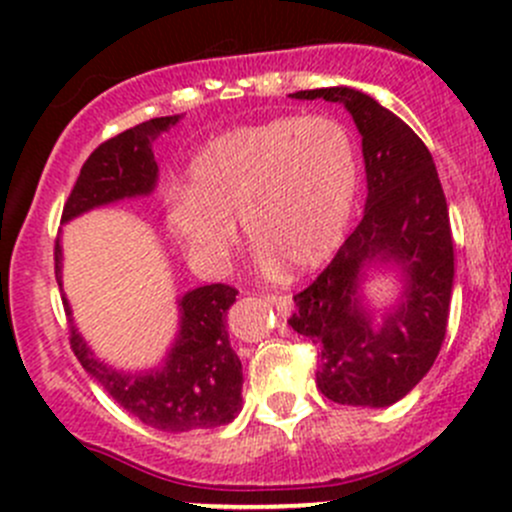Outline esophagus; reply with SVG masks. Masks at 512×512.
Masks as SVG:
<instances>
[{"instance_id":"esophagus-1","label":"esophagus","mask_w":512,"mask_h":512,"mask_svg":"<svg viewBox=\"0 0 512 512\" xmlns=\"http://www.w3.org/2000/svg\"><path fill=\"white\" fill-rule=\"evenodd\" d=\"M265 299H267V302L272 304V307L277 309V312H280V314H285V317H287L289 312H292V297H289V294H280V292H267V294H265Z\"/></svg>"}]
</instances>
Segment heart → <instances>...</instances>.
I'll list each match as a JSON object with an SVG mask.
<instances>
[{
  "label": "heart",
  "mask_w": 512,
  "mask_h": 512,
  "mask_svg": "<svg viewBox=\"0 0 512 512\" xmlns=\"http://www.w3.org/2000/svg\"><path fill=\"white\" fill-rule=\"evenodd\" d=\"M359 188L356 148L327 116L232 128L193 158L165 195V223L198 265H223L242 230L262 267H317L342 245Z\"/></svg>",
  "instance_id": "obj_1"
}]
</instances>
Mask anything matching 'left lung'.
<instances>
[{"label":"left lung","mask_w":512,"mask_h":512,"mask_svg":"<svg viewBox=\"0 0 512 512\" xmlns=\"http://www.w3.org/2000/svg\"><path fill=\"white\" fill-rule=\"evenodd\" d=\"M292 98L344 103L361 133L364 218L327 270L294 294L289 327L319 349L317 389L334 404L391 406L428 374L446 339L453 292V237L446 195L426 143L396 113L347 86ZM402 272V302L381 328L360 304L365 270Z\"/></svg>","instance_id":"obj_1"}]
</instances>
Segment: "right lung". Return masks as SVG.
Masks as SVG:
<instances>
[{"label":"right lung","mask_w":512,"mask_h":512,"mask_svg":"<svg viewBox=\"0 0 512 512\" xmlns=\"http://www.w3.org/2000/svg\"><path fill=\"white\" fill-rule=\"evenodd\" d=\"M178 121L180 116L151 118L101 143L81 165L61 223L116 200L151 195L158 180L151 146L160 133ZM54 260L61 287L59 240ZM235 294L237 289L230 285H205L183 294L178 299V339L163 366L153 371L126 374L98 361L74 327V319H69L71 349L108 396L146 426L168 433L225 426L242 409V364L232 352L225 329V314L235 302ZM64 309L71 317L66 297Z\"/></svg>","instance_id":"add662e5"}]
</instances>
